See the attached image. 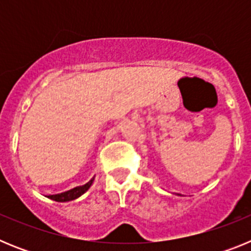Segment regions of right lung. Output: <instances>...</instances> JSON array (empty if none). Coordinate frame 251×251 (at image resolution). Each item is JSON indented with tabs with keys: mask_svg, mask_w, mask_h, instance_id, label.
<instances>
[{
	"mask_svg": "<svg viewBox=\"0 0 251 251\" xmlns=\"http://www.w3.org/2000/svg\"><path fill=\"white\" fill-rule=\"evenodd\" d=\"M95 177V176H94ZM94 177L90 179L89 182H86L85 185L83 186H76V187L72 188V190H69V191L61 192V194H56V195H49V199L50 200L57 201V202H68V201H73L77 197H80L81 195L85 194L88 190L90 188V186L93 185V181H94Z\"/></svg>",
	"mask_w": 251,
	"mask_h": 251,
	"instance_id": "right-lung-1",
	"label": "right lung"
}]
</instances>
